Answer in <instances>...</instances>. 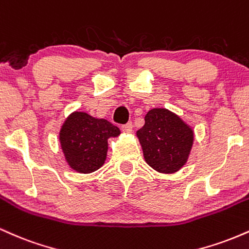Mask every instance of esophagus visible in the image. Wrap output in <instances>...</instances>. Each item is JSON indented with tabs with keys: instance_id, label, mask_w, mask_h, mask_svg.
I'll return each instance as SVG.
<instances>
[{
	"instance_id": "obj_1",
	"label": "esophagus",
	"mask_w": 249,
	"mask_h": 249,
	"mask_svg": "<svg viewBox=\"0 0 249 249\" xmlns=\"http://www.w3.org/2000/svg\"><path fill=\"white\" fill-rule=\"evenodd\" d=\"M121 130L124 131V133H130L133 130V124L131 122H128V124L121 125Z\"/></svg>"
}]
</instances>
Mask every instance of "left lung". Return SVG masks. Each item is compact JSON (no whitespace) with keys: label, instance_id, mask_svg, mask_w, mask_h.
Instances as JSON below:
<instances>
[{"label":"left lung","instance_id":"obj_1","mask_svg":"<svg viewBox=\"0 0 249 249\" xmlns=\"http://www.w3.org/2000/svg\"><path fill=\"white\" fill-rule=\"evenodd\" d=\"M145 124L137 130L145 162L156 171L172 174L179 170L188 160L194 131L170 110L151 109Z\"/></svg>","mask_w":249,"mask_h":249}]
</instances>
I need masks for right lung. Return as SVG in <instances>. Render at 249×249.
<instances>
[{"label":"right lung","instance_id":"obj_1","mask_svg":"<svg viewBox=\"0 0 249 249\" xmlns=\"http://www.w3.org/2000/svg\"><path fill=\"white\" fill-rule=\"evenodd\" d=\"M119 134V128L107 120L75 112L64 124L59 140L69 165L80 174H89L105 163L108 137Z\"/></svg>","mask_w":249,"mask_h":249}]
</instances>
